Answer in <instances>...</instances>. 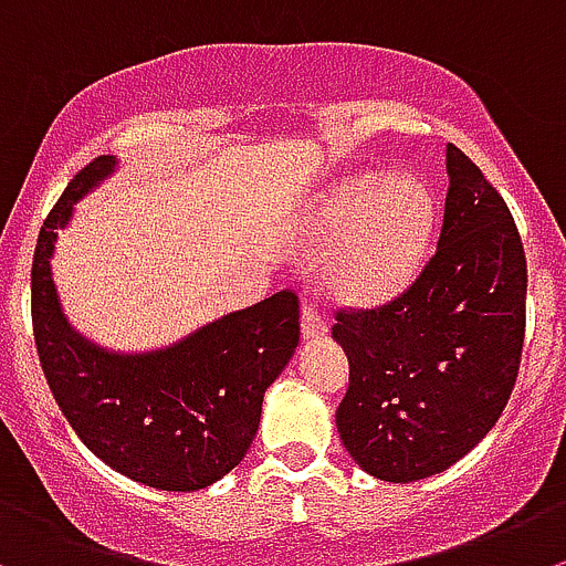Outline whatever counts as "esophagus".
I'll return each mask as SVG.
<instances>
[{
	"label": "esophagus",
	"instance_id": "esophagus-1",
	"mask_svg": "<svg viewBox=\"0 0 566 566\" xmlns=\"http://www.w3.org/2000/svg\"><path fill=\"white\" fill-rule=\"evenodd\" d=\"M327 333L325 316L319 314L314 300H305L303 303V336L305 338H322Z\"/></svg>",
	"mask_w": 566,
	"mask_h": 566
}]
</instances>
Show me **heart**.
<instances>
[{
  "label": "heart",
  "instance_id": "obj_1",
  "mask_svg": "<svg viewBox=\"0 0 566 566\" xmlns=\"http://www.w3.org/2000/svg\"><path fill=\"white\" fill-rule=\"evenodd\" d=\"M436 222L433 191L413 175L347 177L319 202L311 239L338 247L327 263L336 294L386 303L411 283Z\"/></svg>",
  "mask_w": 566,
  "mask_h": 566
}]
</instances>
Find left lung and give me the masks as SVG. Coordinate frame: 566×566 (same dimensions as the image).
<instances>
[{
  "label": "left lung",
  "instance_id": "1",
  "mask_svg": "<svg viewBox=\"0 0 566 566\" xmlns=\"http://www.w3.org/2000/svg\"><path fill=\"white\" fill-rule=\"evenodd\" d=\"M439 244L375 308H338L349 358L336 428L360 470L389 483L444 472L492 430L516 384L528 266L505 199L448 144Z\"/></svg>",
  "mask_w": 566,
  "mask_h": 566
}]
</instances>
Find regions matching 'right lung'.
<instances>
[{"mask_svg": "<svg viewBox=\"0 0 566 566\" xmlns=\"http://www.w3.org/2000/svg\"><path fill=\"white\" fill-rule=\"evenodd\" d=\"M99 155L74 175L38 233L32 336L52 397L85 448L122 475L164 492H197L247 455L263 391L300 344L292 289L211 322L169 349L116 355L69 327L50 255L72 206L113 171Z\"/></svg>", "mask_w": 566, "mask_h": 566, "instance_id": "1", "label": "right lung"}]
</instances>
